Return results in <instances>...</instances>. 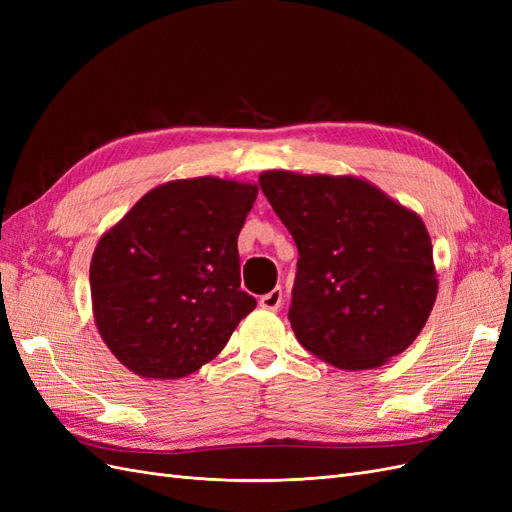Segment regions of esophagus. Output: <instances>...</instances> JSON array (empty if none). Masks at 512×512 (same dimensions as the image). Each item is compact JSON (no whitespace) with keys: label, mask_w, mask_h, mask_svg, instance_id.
<instances>
[{"label":"esophagus","mask_w":512,"mask_h":512,"mask_svg":"<svg viewBox=\"0 0 512 512\" xmlns=\"http://www.w3.org/2000/svg\"><path fill=\"white\" fill-rule=\"evenodd\" d=\"M258 305H260L262 309H269V312H277V309L282 307V288L277 286V288H273L271 292L262 294Z\"/></svg>","instance_id":"esophagus-1"}]
</instances>
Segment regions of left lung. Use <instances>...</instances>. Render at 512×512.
<instances>
[{
  "instance_id": "left-lung-1",
  "label": "left lung",
  "mask_w": 512,
  "mask_h": 512,
  "mask_svg": "<svg viewBox=\"0 0 512 512\" xmlns=\"http://www.w3.org/2000/svg\"><path fill=\"white\" fill-rule=\"evenodd\" d=\"M273 211L299 247L290 327L339 369H376L423 331L438 297L421 215L354 175L265 170Z\"/></svg>"
}]
</instances>
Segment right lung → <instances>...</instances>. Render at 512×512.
Here are the masks:
<instances>
[{"mask_svg":"<svg viewBox=\"0 0 512 512\" xmlns=\"http://www.w3.org/2000/svg\"><path fill=\"white\" fill-rule=\"evenodd\" d=\"M250 181L194 177L149 190L100 237L91 307L115 359L147 380H179L222 352L256 307L241 290L237 239Z\"/></svg>","mask_w":512,"mask_h":512,"instance_id":"obj_1","label":"right lung"}]
</instances>
